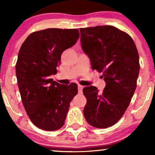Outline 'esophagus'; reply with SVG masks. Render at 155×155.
Listing matches in <instances>:
<instances>
[{"mask_svg": "<svg viewBox=\"0 0 155 155\" xmlns=\"http://www.w3.org/2000/svg\"><path fill=\"white\" fill-rule=\"evenodd\" d=\"M84 87L81 86V85H78V90H79V93H81L82 92Z\"/></svg>", "mask_w": 155, "mask_h": 155, "instance_id": "esophagus-1", "label": "esophagus"}]
</instances>
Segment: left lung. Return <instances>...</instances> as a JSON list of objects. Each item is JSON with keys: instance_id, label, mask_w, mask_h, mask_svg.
Segmentation results:
<instances>
[{"instance_id": "left-lung-1", "label": "left lung", "mask_w": 155, "mask_h": 155, "mask_svg": "<svg viewBox=\"0 0 155 155\" xmlns=\"http://www.w3.org/2000/svg\"><path fill=\"white\" fill-rule=\"evenodd\" d=\"M81 45L92 68L102 73L106 81L103 92L85 87L84 115L90 125L106 128L116 124L128 107L136 88L139 56L127 33L111 25L80 28Z\"/></svg>"}]
</instances>
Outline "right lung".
I'll return each instance as SVG.
<instances>
[{
	"label": "right lung",
	"instance_id": "obj_1",
	"mask_svg": "<svg viewBox=\"0 0 155 155\" xmlns=\"http://www.w3.org/2000/svg\"><path fill=\"white\" fill-rule=\"evenodd\" d=\"M79 37L77 29L48 28L32 33L21 46L16 64L17 83L27 114L38 128L53 131L64 125L78 87L60 84L50 76L56 74L62 53Z\"/></svg>",
	"mask_w": 155,
	"mask_h": 155
}]
</instances>
